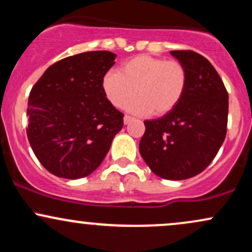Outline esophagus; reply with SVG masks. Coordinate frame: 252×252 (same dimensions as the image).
I'll use <instances>...</instances> for the list:
<instances>
[{"label":"esophagus","instance_id":"1","mask_svg":"<svg viewBox=\"0 0 252 252\" xmlns=\"http://www.w3.org/2000/svg\"><path fill=\"white\" fill-rule=\"evenodd\" d=\"M132 121H134V118L132 117H130V116H124V118H123V122H124V124H129V123H131Z\"/></svg>","mask_w":252,"mask_h":252}]
</instances>
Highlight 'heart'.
Returning a JSON list of instances; mask_svg holds the SVG:
<instances>
[{
	"instance_id": "b5f03b06",
	"label": "heart",
	"mask_w": 252,
	"mask_h": 252,
	"mask_svg": "<svg viewBox=\"0 0 252 252\" xmlns=\"http://www.w3.org/2000/svg\"><path fill=\"white\" fill-rule=\"evenodd\" d=\"M189 85V73L176 60L137 56L121 65L118 72L110 71L102 79L106 99L116 108L128 106L136 115L164 116L176 108Z\"/></svg>"
}]
</instances>
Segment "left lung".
<instances>
[{
	"label": "left lung",
	"instance_id": "1",
	"mask_svg": "<svg viewBox=\"0 0 252 252\" xmlns=\"http://www.w3.org/2000/svg\"><path fill=\"white\" fill-rule=\"evenodd\" d=\"M184 63L189 85L176 108L144 121L140 153L153 173L167 180H185L206 168L226 136L228 94L206 58L193 51H170Z\"/></svg>",
	"mask_w": 252,
	"mask_h": 252
}]
</instances>
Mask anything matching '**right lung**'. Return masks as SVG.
Returning a JSON list of instances; mask_svg holds the SVG:
<instances>
[{
    "instance_id": "1",
    "label": "right lung",
    "mask_w": 252,
    "mask_h": 252,
    "mask_svg": "<svg viewBox=\"0 0 252 252\" xmlns=\"http://www.w3.org/2000/svg\"><path fill=\"white\" fill-rule=\"evenodd\" d=\"M116 54L85 52L50 66L28 98L27 136L34 154L59 178H85L123 128L122 112L104 96L102 79Z\"/></svg>"
}]
</instances>
